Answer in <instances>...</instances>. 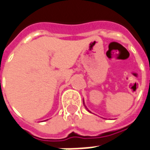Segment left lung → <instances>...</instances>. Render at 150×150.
Wrapping results in <instances>:
<instances>
[{"mask_svg":"<svg viewBox=\"0 0 150 150\" xmlns=\"http://www.w3.org/2000/svg\"><path fill=\"white\" fill-rule=\"evenodd\" d=\"M83 105H84V100H83ZM84 106H85V108H86V109H87V110H88V108L86 107V105H84ZM88 112H90V110H88Z\"/></svg>","mask_w":150,"mask_h":150,"instance_id":"left-lung-1","label":"left lung"}]
</instances>
